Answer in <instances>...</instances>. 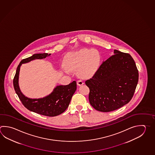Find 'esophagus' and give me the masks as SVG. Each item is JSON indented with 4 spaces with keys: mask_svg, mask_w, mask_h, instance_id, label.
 I'll return each mask as SVG.
<instances>
[{
    "mask_svg": "<svg viewBox=\"0 0 155 155\" xmlns=\"http://www.w3.org/2000/svg\"><path fill=\"white\" fill-rule=\"evenodd\" d=\"M77 83L78 85L81 86V85H82L84 84V82H83V81L82 80H78V81L77 82Z\"/></svg>",
    "mask_w": 155,
    "mask_h": 155,
    "instance_id": "obj_1",
    "label": "esophagus"
}]
</instances>
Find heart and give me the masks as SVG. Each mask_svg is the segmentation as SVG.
<instances>
[{
    "label": "heart",
    "instance_id": "heart-1",
    "mask_svg": "<svg viewBox=\"0 0 155 155\" xmlns=\"http://www.w3.org/2000/svg\"><path fill=\"white\" fill-rule=\"evenodd\" d=\"M101 56L97 50L82 49L70 53L64 58L62 69L68 73L70 70H77L80 76L89 77L93 76L99 68Z\"/></svg>",
    "mask_w": 155,
    "mask_h": 155
}]
</instances>
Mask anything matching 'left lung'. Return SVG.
I'll return each mask as SVG.
<instances>
[{"label":"left lung","mask_w":155,"mask_h":155,"mask_svg":"<svg viewBox=\"0 0 155 155\" xmlns=\"http://www.w3.org/2000/svg\"><path fill=\"white\" fill-rule=\"evenodd\" d=\"M139 79L134 60L130 54L114 50L91 79L89 100L97 111L107 112L128 104L134 95Z\"/></svg>","instance_id":"obj_1"}]
</instances>
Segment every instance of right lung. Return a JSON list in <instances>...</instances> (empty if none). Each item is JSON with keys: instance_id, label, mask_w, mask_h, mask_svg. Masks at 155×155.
<instances>
[{"instance_id": "add662e5", "label": "right lung", "mask_w": 155, "mask_h": 155, "mask_svg": "<svg viewBox=\"0 0 155 155\" xmlns=\"http://www.w3.org/2000/svg\"><path fill=\"white\" fill-rule=\"evenodd\" d=\"M50 55L48 53L35 54L28 58L23 59L18 65L13 80V84L16 93L26 108L38 114L54 117L61 114L68 107L71 98L77 89L75 81L68 85L56 86L49 95L39 99H30L25 97L21 91L18 85L19 72L22 64H26L35 59L46 58Z\"/></svg>"}]
</instances>
